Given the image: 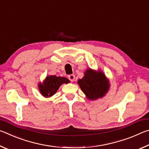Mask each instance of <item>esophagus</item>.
<instances>
[{
  "mask_svg": "<svg viewBox=\"0 0 149 149\" xmlns=\"http://www.w3.org/2000/svg\"><path fill=\"white\" fill-rule=\"evenodd\" d=\"M68 79H70V81H74L75 80V75L74 74L69 75Z\"/></svg>",
  "mask_w": 149,
  "mask_h": 149,
  "instance_id": "esophagus-1",
  "label": "esophagus"
}]
</instances>
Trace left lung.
<instances>
[{
    "label": "left lung",
    "mask_w": 149,
    "mask_h": 149,
    "mask_svg": "<svg viewBox=\"0 0 149 149\" xmlns=\"http://www.w3.org/2000/svg\"><path fill=\"white\" fill-rule=\"evenodd\" d=\"M81 89L89 100L102 98L107 94L110 88L109 81L101 71L88 69L82 79L77 81Z\"/></svg>",
    "instance_id": "left-lung-1"
}]
</instances>
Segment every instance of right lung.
<instances>
[{
    "mask_svg": "<svg viewBox=\"0 0 149 149\" xmlns=\"http://www.w3.org/2000/svg\"><path fill=\"white\" fill-rule=\"evenodd\" d=\"M70 82L68 79L64 77L49 75L46 77L42 84L39 83L38 87L40 93L43 97H50L56 93L63 84H68Z\"/></svg>",
    "mask_w": 149,
    "mask_h": 149,
    "instance_id": "1",
    "label": "right lung"
}]
</instances>
